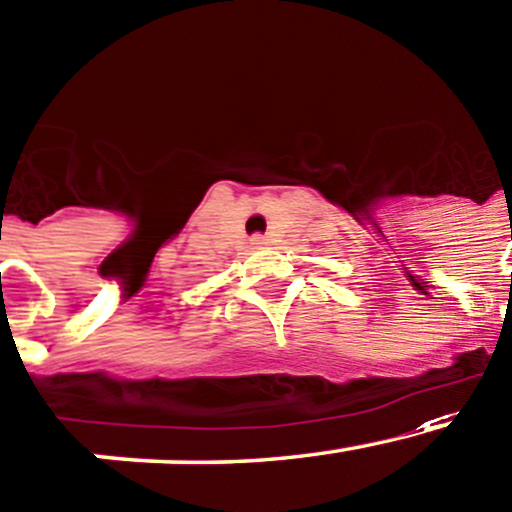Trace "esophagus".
Wrapping results in <instances>:
<instances>
[{"label": "esophagus", "mask_w": 512, "mask_h": 512, "mask_svg": "<svg viewBox=\"0 0 512 512\" xmlns=\"http://www.w3.org/2000/svg\"><path fill=\"white\" fill-rule=\"evenodd\" d=\"M250 245L252 247H262V245H265V238H262V235H255V238L250 240Z\"/></svg>", "instance_id": "34e87169"}]
</instances>
